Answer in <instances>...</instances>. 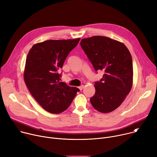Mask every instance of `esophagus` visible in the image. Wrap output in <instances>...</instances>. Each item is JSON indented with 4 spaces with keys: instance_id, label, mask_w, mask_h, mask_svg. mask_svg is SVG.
<instances>
[{
    "instance_id": "34e87169",
    "label": "esophagus",
    "mask_w": 157,
    "mask_h": 157,
    "mask_svg": "<svg viewBox=\"0 0 157 157\" xmlns=\"http://www.w3.org/2000/svg\"><path fill=\"white\" fill-rule=\"evenodd\" d=\"M84 85H81V86H79V87H78V89H79L80 91H81V90H82V89L84 88Z\"/></svg>"
}]
</instances>
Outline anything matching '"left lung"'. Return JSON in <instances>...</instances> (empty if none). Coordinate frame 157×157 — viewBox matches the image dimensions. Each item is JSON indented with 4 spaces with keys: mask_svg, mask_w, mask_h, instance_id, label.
Segmentation results:
<instances>
[{
    "mask_svg": "<svg viewBox=\"0 0 157 157\" xmlns=\"http://www.w3.org/2000/svg\"><path fill=\"white\" fill-rule=\"evenodd\" d=\"M81 46L96 71L104 72L95 82L96 93L90 99L93 107L102 113L114 111L123 102L133 85V64L125 44L104 36L83 38Z\"/></svg>",
    "mask_w": 157,
    "mask_h": 157,
    "instance_id": "left-lung-1",
    "label": "left lung"
}]
</instances>
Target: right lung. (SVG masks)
<instances>
[{"label":"right lung","mask_w":157,"mask_h":157,"mask_svg":"<svg viewBox=\"0 0 157 157\" xmlns=\"http://www.w3.org/2000/svg\"><path fill=\"white\" fill-rule=\"evenodd\" d=\"M80 38L49 40L35 44L27 56L24 79L30 93L47 112L59 114L71 104L79 89L61 82L58 70Z\"/></svg>","instance_id":"right-lung-1"}]
</instances>
